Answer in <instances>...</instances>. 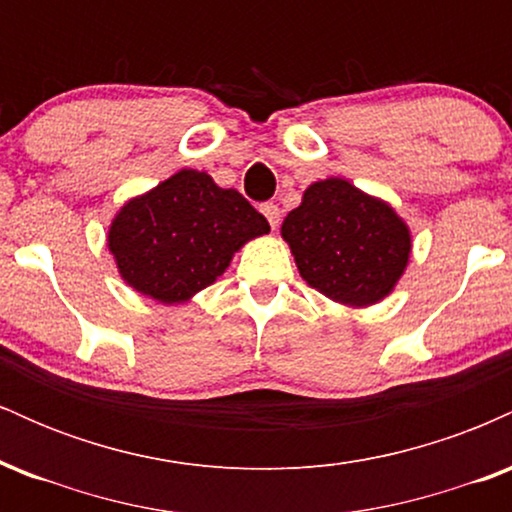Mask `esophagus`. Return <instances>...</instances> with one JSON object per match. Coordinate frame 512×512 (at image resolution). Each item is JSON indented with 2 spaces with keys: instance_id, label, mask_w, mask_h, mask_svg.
Listing matches in <instances>:
<instances>
[{
  "instance_id": "esophagus-1",
  "label": "esophagus",
  "mask_w": 512,
  "mask_h": 512,
  "mask_svg": "<svg viewBox=\"0 0 512 512\" xmlns=\"http://www.w3.org/2000/svg\"><path fill=\"white\" fill-rule=\"evenodd\" d=\"M260 211H262V216L269 221V226H272V231H274V228L279 226V219H281L279 207H276L274 202H264V204H260Z\"/></svg>"
}]
</instances>
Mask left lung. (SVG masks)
Masks as SVG:
<instances>
[{
    "mask_svg": "<svg viewBox=\"0 0 512 512\" xmlns=\"http://www.w3.org/2000/svg\"><path fill=\"white\" fill-rule=\"evenodd\" d=\"M281 238L308 286L349 308L390 296L411 255L402 216L344 178L313 182L281 223Z\"/></svg>",
    "mask_w": 512,
    "mask_h": 512,
    "instance_id": "1",
    "label": "left lung"
}]
</instances>
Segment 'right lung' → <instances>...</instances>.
<instances>
[{"label":"right lung","mask_w":512,"mask_h":512,"mask_svg":"<svg viewBox=\"0 0 512 512\" xmlns=\"http://www.w3.org/2000/svg\"><path fill=\"white\" fill-rule=\"evenodd\" d=\"M264 233L267 219L238 190L182 168L125 202L108 228V248L127 286L175 305L214 284L233 255Z\"/></svg>","instance_id":"1"}]
</instances>
